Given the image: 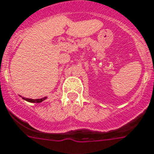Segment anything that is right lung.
<instances>
[{"mask_svg": "<svg viewBox=\"0 0 154 154\" xmlns=\"http://www.w3.org/2000/svg\"><path fill=\"white\" fill-rule=\"evenodd\" d=\"M45 98H46V97H43V98H41V99H29V98H25V97H23L24 100L29 101V102H32V103H40L44 101V100H45Z\"/></svg>", "mask_w": 154, "mask_h": 154, "instance_id": "right-lung-1", "label": "right lung"}]
</instances>
